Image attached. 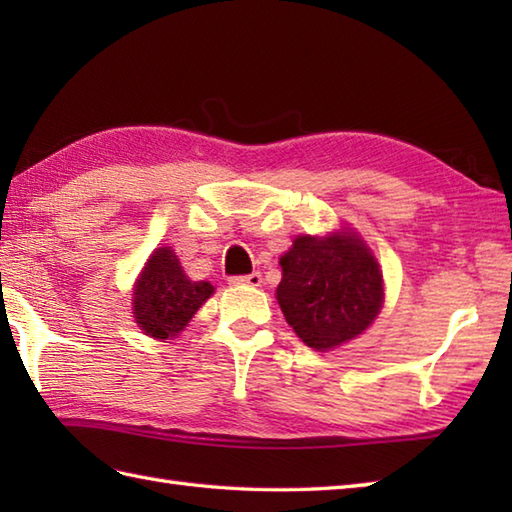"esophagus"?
Instances as JSON below:
<instances>
[{
  "instance_id": "34e87169",
  "label": "esophagus",
  "mask_w": 512,
  "mask_h": 512,
  "mask_svg": "<svg viewBox=\"0 0 512 512\" xmlns=\"http://www.w3.org/2000/svg\"><path fill=\"white\" fill-rule=\"evenodd\" d=\"M228 281H231L233 286H253V288H255V286L262 284V275H259V273H250V275L231 277Z\"/></svg>"
}]
</instances>
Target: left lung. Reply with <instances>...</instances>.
I'll use <instances>...</instances> for the list:
<instances>
[{
	"instance_id": "1",
	"label": "left lung",
	"mask_w": 512,
	"mask_h": 512,
	"mask_svg": "<svg viewBox=\"0 0 512 512\" xmlns=\"http://www.w3.org/2000/svg\"><path fill=\"white\" fill-rule=\"evenodd\" d=\"M277 301L312 350H332L361 334L383 306V275L354 233L299 235L281 257Z\"/></svg>"
}]
</instances>
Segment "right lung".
I'll return each instance as SVG.
<instances>
[{"label": "right lung", "instance_id": "obj_1", "mask_svg": "<svg viewBox=\"0 0 512 512\" xmlns=\"http://www.w3.org/2000/svg\"><path fill=\"white\" fill-rule=\"evenodd\" d=\"M213 295L209 281H191L176 253L158 248L134 288V317L140 330L154 339H169L187 325Z\"/></svg>", "mask_w": 512, "mask_h": 512}]
</instances>
